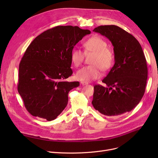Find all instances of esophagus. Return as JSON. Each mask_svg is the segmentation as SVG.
<instances>
[{
	"mask_svg": "<svg viewBox=\"0 0 158 158\" xmlns=\"http://www.w3.org/2000/svg\"><path fill=\"white\" fill-rule=\"evenodd\" d=\"M81 84L82 85H87L88 82H81Z\"/></svg>",
	"mask_w": 158,
	"mask_h": 158,
	"instance_id": "34e87169",
	"label": "esophagus"
}]
</instances>
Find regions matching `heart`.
<instances>
[{
  "label": "heart",
  "instance_id": "obj_1",
  "mask_svg": "<svg viewBox=\"0 0 158 158\" xmlns=\"http://www.w3.org/2000/svg\"><path fill=\"white\" fill-rule=\"evenodd\" d=\"M106 41L101 37L94 36L84 42L85 53L94 54L90 63L92 65L84 66L77 71L76 77L82 82H89L101 77V69L107 70L113 63L112 52L107 48ZM71 59L75 66H79L84 59V52L80 49H74L71 54Z\"/></svg>",
  "mask_w": 158,
  "mask_h": 158
}]
</instances>
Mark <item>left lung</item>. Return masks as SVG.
I'll list each match as a JSON object with an SVG mask.
<instances>
[{"label": "left lung", "instance_id": "1", "mask_svg": "<svg viewBox=\"0 0 158 158\" xmlns=\"http://www.w3.org/2000/svg\"><path fill=\"white\" fill-rule=\"evenodd\" d=\"M93 31L111 42L114 59L102 80L107 86H94L93 106L106 116L131 111L140 102L147 82V63L142 47L135 37L117 26H100Z\"/></svg>", "mask_w": 158, "mask_h": 158}]
</instances>
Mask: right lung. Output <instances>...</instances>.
<instances>
[{
    "mask_svg": "<svg viewBox=\"0 0 158 158\" xmlns=\"http://www.w3.org/2000/svg\"><path fill=\"white\" fill-rule=\"evenodd\" d=\"M91 31L78 26H56L41 33L28 46L19 65L18 91L34 117L52 121L67 106L70 91L79 82H66L73 74L74 47Z\"/></svg>",
    "mask_w": 158,
    "mask_h": 158,
    "instance_id": "obj_1",
    "label": "right lung"
}]
</instances>
